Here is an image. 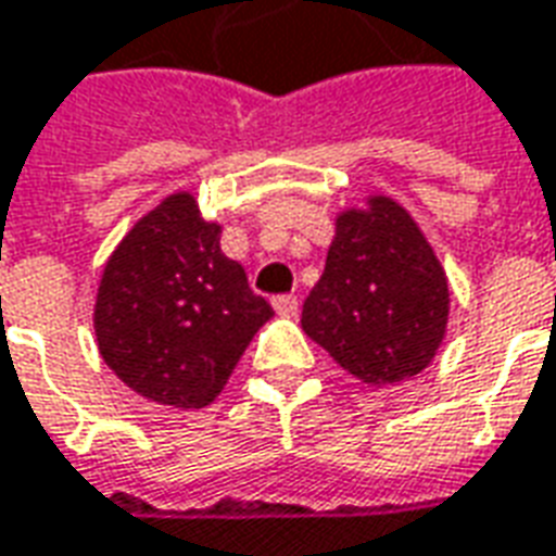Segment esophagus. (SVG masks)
Listing matches in <instances>:
<instances>
[{
    "instance_id": "34e87169",
    "label": "esophagus",
    "mask_w": 556,
    "mask_h": 556,
    "mask_svg": "<svg viewBox=\"0 0 556 556\" xmlns=\"http://www.w3.org/2000/svg\"><path fill=\"white\" fill-rule=\"evenodd\" d=\"M271 308L278 311L281 317H296L299 299L296 296H275L271 299Z\"/></svg>"
}]
</instances>
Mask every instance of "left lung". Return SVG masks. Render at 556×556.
<instances>
[{
  "label": "left lung",
  "mask_w": 556,
  "mask_h": 556,
  "mask_svg": "<svg viewBox=\"0 0 556 556\" xmlns=\"http://www.w3.org/2000/svg\"><path fill=\"white\" fill-rule=\"evenodd\" d=\"M446 320V271L410 212L392 197L341 212L302 305L311 341L362 383H401L431 365Z\"/></svg>",
  "instance_id": "obj_1"
}]
</instances>
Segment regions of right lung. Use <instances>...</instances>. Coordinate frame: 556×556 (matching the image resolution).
Here are the masks:
<instances>
[{
	"label": "right lung",
	"mask_w": 556,
	"mask_h": 556,
	"mask_svg": "<svg viewBox=\"0 0 556 556\" xmlns=\"http://www.w3.org/2000/svg\"><path fill=\"white\" fill-rule=\"evenodd\" d=\"M271 305L224 257L222 227L188 191L134 224L96 299L98 350L122 383L155 404L200 410L222 395Z\"/></svg>",
	"instance_id": "add662e5"
}]
</instances>
